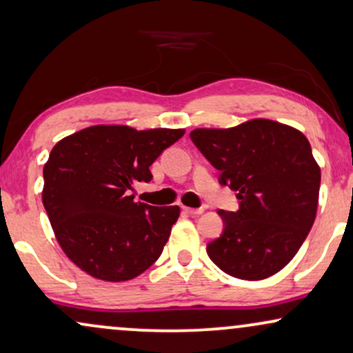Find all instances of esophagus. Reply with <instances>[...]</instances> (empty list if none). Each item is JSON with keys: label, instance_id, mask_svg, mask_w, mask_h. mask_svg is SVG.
<instances>
[{"label": "esophagus", "instance_id": "34e87169", "mask_svg": "<svg viewBox=\"0 0 353 353\" xmlns=\"http://www.w3.org/2000/svg\"><path fill=\"white\" fill-rule=\"evenodd\" d=\"M185 213H189V215H200V213L203 212V208H190V207H182Z\"/></svg>", "mask_w": 353, "mask_h": 353}]
</instances>
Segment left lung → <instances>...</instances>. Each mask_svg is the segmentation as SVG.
Wrapping results in <instances>:
<instances>
[{
  "label": "left lung",
  "instance_id": "obj_1",
  "mask_svg": "<svg viewBox=\"0 0 353 353\" xmlns=\"http://www.w3.org/2000/svg\"><path fill=\"white\" fill-rule=\"evenodd\" d=\"M190 140L239 200L238 212H218L225 230L208 243V257L241 280L282 270L318 210L321 169L307 138L290 125L252 119L231 128H195Z\"/></svg>",
  "mask_w": 353,
  "mask_h": 353
}]
</instances>
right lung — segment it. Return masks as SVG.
<instances>
[{
  "label": "right lung",
  "mask_w": 353,
  "mask_h": 353,
  "mask_svg": "<svg viewBox=\"0 0 353 353\" xmlns=\"http://www.w3.org/2000/svg\"><path fill=\"white\" fill-rule=\"evenodd\" d=\"M184 133L92 125L53 146L43 166L42 202L74 265L94 279L125 282L158 261L181 210L135 202L130 190L153 179L151 164Z\"/></svg>",
  "instance_id": "obj_1"
}]
</instances>
